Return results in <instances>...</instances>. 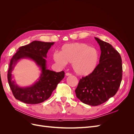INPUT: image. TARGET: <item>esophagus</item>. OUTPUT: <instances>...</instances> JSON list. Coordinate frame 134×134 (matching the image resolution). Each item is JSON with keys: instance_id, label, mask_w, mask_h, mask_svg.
I'll use <instances>...</instances> for the list:
<instances>
[{"instance_id": "1", "label": "esophagus", "mask_w": 134, "mask_h": 134, "mask_svg": "<svg viewBox=\"0 0 134 134\" xmlns=\"http://www.w3.org/2000/svg\"><path fill=\"white\" fill-rule=\"evenodd\" d=\"M65 75H66V76H70V75H71V74L69 73V72H66Z\"/></svg>"}]
</instances>
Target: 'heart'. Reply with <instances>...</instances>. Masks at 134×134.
I'll list each match as a JSON object with an SVG mask.
<instances>
[{
    "instance_id": "b5f03b06",
    "label": "heart",
    "mask_w": 134,
    "mask_h": 134,
    "mask_svg": "<svg viewBox=\"0 0 134 134\" xmlns=\"http://www.w3.org/2000/svg\"><path fill=\"white\" fill-rule=\"evenodd\" d=\"M55 62L61 66L67 63H72L75 73L80 76H87L94 71L98 65L99 54L96 48L84 43L65 44L60 52L53 55Z\"/></svg>"
}]
</instances>
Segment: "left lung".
I'll use <instances>...</instances> for the list:
<instances>
[{
    "instance_id": "1",
    "label": "left lung",
    "mask_w": 134,
    "mask_h": 134,
    "mask_svg": "<svg viewBox=\"0 0 134 134\" xmlns=\"http://www.w3.org/2000/svg\"><path fill=\"white\" fill-rule=\"evenodd\" d=\"M94 38L101 51L99 63L92 74L80 79L75 91L81 102L93 106L104 103L116 94L122 75L120 54L111 44Z\"/></svg>"
}]
</instances>
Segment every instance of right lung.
Listing matches in <instances>:
<instances>
[{
	"instance_id": "obj_1",
	"label": "right lung",
	"mask_w": 134,
	"mask_h": 134,
	"mask_svg": "<svg viewBox=\"0 0 134 134\" xmlns=\"http://www.w3.org/2000/svg\"><path fill=\"white\" fill-rule=\"evenodd\" d=\"M55 42L34 41L19 47L13 56L8 71V81L15 99L27 104H38L44 102L51 96L58 84L64 78V71L55 72L47 69L46 60L48 50ZM23 58L34 61L41 70L38 79L30 86L19 87L13 80L12 71L18 60Z\"/></svg>"
}]
</instances>
